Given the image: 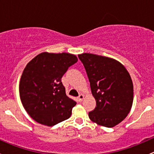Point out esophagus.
<instances>
[{"mask_svg":"<svg viewBox=\"0 0 154 154\" xmlns=\"http://www.w3.org/2000/svg\"><path fill=\"white\" fill-rule=\"evenodd\" d=\"M83 99H84V95L82 94H80V95H79V97H77V100H78L79 102H81Z\"/></svg>","mask_w":154,"mask_h":154,"instance_id":"obj_1","label":"esophagus"}]
</instances>
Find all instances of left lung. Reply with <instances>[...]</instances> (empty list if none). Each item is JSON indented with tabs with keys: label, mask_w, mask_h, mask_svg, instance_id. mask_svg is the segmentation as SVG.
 Returning <instances> with one entry per match:
<instances>
[{
	"label": "left lung",
	"mask_w": 154,
	"mask_h": 154,
	"mask_svg": "<svg viewBox=\"0 0 154 154\" xmlns=\"http://www.w3.org/2000/svg\"><path fill=\"white\" fill-rule=\"evenodd\" d=\"M84 66L91 93L96 100L90 120L113 127L127 116L133 100V85L125 66L114 59L92 54H79Z\"/></svg>",
	"instance_id": "obj_1"
}]
</instances>
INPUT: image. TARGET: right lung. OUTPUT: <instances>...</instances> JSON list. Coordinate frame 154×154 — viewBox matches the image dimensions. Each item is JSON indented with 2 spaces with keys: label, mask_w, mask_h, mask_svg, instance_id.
I'll return each instance as SVG.
<instances>
[{
  "label": "right lung",
  "mask_w": 154,
  "mask_h": 154,
  "mask_svg": "<svg viewBox=\"0 0 154 154\" xmlns=\"http://www.w3.org/2000/svg\"><path fill=\"white\" fill-rule=\"evenodd\" d=\"M77 62L74 54L43 52L27 63L20 80L19 94L33 120L54 126L69 119L77 103L66 95L61 79Z\"/></svg>",
  "instance_id": "obj_1"
}]
</instances>
